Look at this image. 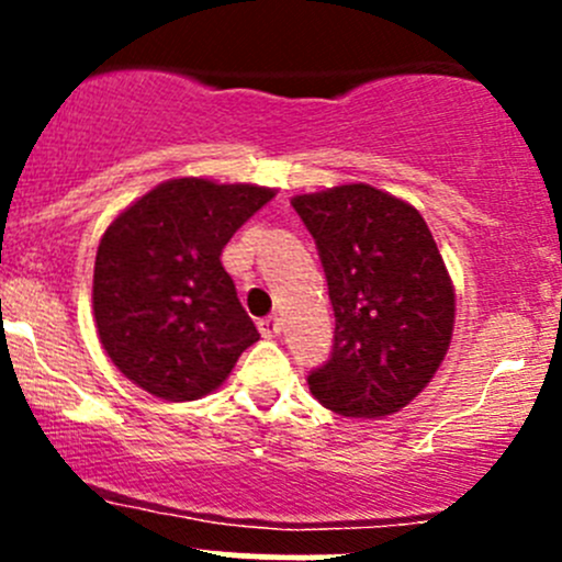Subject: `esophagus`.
<instances>
[{"instance_id":"1","label":"esophagus","mask_w":562,"mask_h":562,"mask_svg":"<svg viewBox=\"0 0 562 562\" xmlns=\"http://www.w3.org/2000/svg\"><path fill=\"white\" fill-rule=\"evenodd\" d=\"M258 331L263 334L266 339L277 337V334L282 331V323H280V317H274V315H269V317H260V321H258Z\"/></svg>"}]
</instances>
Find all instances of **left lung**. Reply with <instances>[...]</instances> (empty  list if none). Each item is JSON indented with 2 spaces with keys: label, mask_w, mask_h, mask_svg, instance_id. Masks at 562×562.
Masks as SVG:
<instances>
[{
  "label": "left lung",
  "mask_w": 562,
  "mask_h": 562,
  "mask_svg": "<svg viewBox=\"0 0 562 562\" xmlns=\"http://www.w3.org/2000/svg\"><path fill=\"white\" fill-rule=\"evenodd\" d=\"M334 307L331 353L307 375L321 405L378 418L429 381L454 331V288L427 223L370 184L296 195Z\"/></svg>",
  "instance_id": "1"
}]
</instances>
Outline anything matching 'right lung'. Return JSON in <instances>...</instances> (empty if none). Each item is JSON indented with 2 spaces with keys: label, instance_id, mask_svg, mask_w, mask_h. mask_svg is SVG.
Segmentation results:
<instances>
[{
  "label": "right lung",
  "instance_id": "right-lung-1",
  "mask_svg": "<svg viewBox=\"0 0 562 562\" xmlns=\"http://www.w3.org/2000/svg\"><path fill=\"white\" fill-rule=\"evenodd\" d=\"M271 198L255 184L173 179L113 220L92 299L119 372L168 402L198 400L231 375L260 334L220 255Z\"/></svg>",
  "mask_w": 562,
  "mask_h": 562
}]
</instances>
